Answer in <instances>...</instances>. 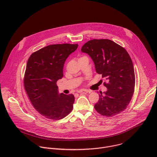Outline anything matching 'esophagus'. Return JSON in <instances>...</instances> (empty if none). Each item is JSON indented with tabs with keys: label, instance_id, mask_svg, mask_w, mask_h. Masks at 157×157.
<instances>
[{
	"label": "esophagus",
	"instance_id": "34e87169",
	"mask_svg": "<svg viewBox=\"0 0 157 157\" xmlns=\"http://www.w3.org/2000/svg\"><path fill=\"white\" fill-rule=\"evenodd\" d=\"M78 93H82V94H87V93H90L91 91L88 90H84V89H82V90H79L77 91Z\"/></svg>",
	"mask_w": 157,
	"mask_h": 157
}]
</instances>
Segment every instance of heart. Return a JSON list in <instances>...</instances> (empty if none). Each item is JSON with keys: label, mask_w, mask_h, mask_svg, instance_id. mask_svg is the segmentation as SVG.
<instances>
[{"label": "heart", "mask_w": 157, "mask_h": 157, "mask_svg": "<svg viewBox=\"0 0 157 157\" xmlns=\"http://www.w3.org/2000/svg\"><path fill=\"white\" fill-rule=\"evenodd\" d=\"M82 57H85V56H82ZM82 57H81V58H82Z\"/></svg>", "instance_id": "b5f03b06"}]
</instances>
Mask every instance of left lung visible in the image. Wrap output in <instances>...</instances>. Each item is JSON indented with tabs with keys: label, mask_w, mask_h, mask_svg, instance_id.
<instances>
[{
	"label": "left lung",
	"mask_w": 157,
	"mask_h": 157,
	"mask_svg": "<svg viewBox=\"0 0 157 157\" xmlns=\"http://www.w3.org/2000/svg\"><path fill=\"white\" fill-rule=\"evenodd\" d=\"M81 52L91 57L96 72L105 80L103 84L107 90L99 94L96 110L108 117L120 114L130 103L135 89V73L128 52L108 39L89 40Z\"/></svg>",
	"instance_id": "left-lung-1"
}]
</instances>
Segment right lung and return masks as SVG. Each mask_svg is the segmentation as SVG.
Returning a JSON list of instances; mask_svg holds the SVG:
<instances>
[{
  "label": "right lung",
  "mask_w": 157,
  "mask_h": 157,
  "mask_svg": "<svg viewBox=\"0 0 157 157\" xmlns=\"http://www.w3.org/2000/svg\"><path fill=\"white\" fill-rule=\"evenodd\" d=\"M78 44H50L29 57L24 78L25 91L34 108L43 116L59 120L73 109V94H58L56 82L63 76L66 58L78 48Z\"/></svg>",
  "instance_id": "add662e5"
}]
</instances>
